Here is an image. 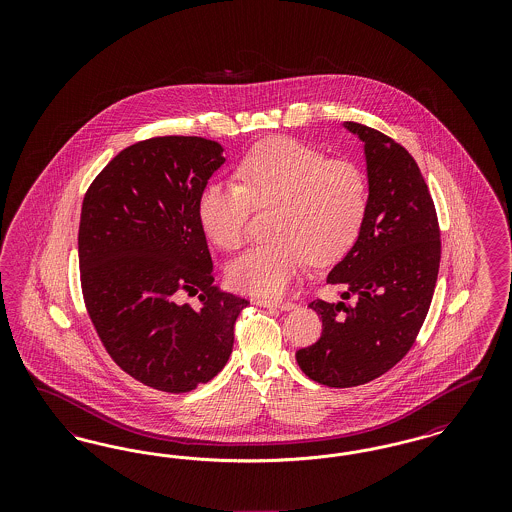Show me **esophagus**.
Returning <instances> with one entry per match:
<instances>
[{
	"mask_svg": "<svg viewBox=\"0 0 512 512\" xmlns=\"http://www.w3.org/2000/svg\"><path fill=\"white\" fill-rule=\"evenodd\" d=\"M255 303L261 305V307H274V309H280V311H290L295 307V303L288 301V299H257Z\"/></svg>",
	"mask_w": 512,
	"mask_h": 512,
	"instance_id": "1",
	"label": "esophagus"
}]
</instances>
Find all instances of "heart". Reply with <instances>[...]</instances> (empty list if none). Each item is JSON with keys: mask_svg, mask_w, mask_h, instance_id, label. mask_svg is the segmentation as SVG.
Instances as JSON below:
<instances>
[{"mask_svg": "<svg viewBox=\"0 0 512 512\" xmlns=\"http://www.w3.org/2000/svg\"><path fill=\"white\" fill-rule=\"evenodd\" d=\"M236 176L240 182H209L201 190L197 219L205 236L236 251L247 240L253 207H274V240L228 265L232 288L278 295L307 261L332 265L357 242L368 209V182L357 163L280 138L251 149Z\"/></svg>", "mask_w": 512, "mask_h": 512, "instance_id": "obj_1", "label": "heart"}]
</instances>
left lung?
Wrapping results in <instances>:
<instances>
[{
	"label": "left lung",
	"instance_id": "8db88e82",
	"mask_svg": "<svg viewBox=\"0 0 512 512\" xmlns=\"http://www.w3.org/2000/svg\"><path fill=\"white\" fill-rule=\"evenodd\" d=\"M343 126L365 144L368 209L357 242L326 278L341 301L309 303L322 336L295 353L299 368L330 388L366 384L409 353L441 259L436 207L413 155L365 124Z\"/></svg>",
	"mask_w": 512,
	"mask_h": 512
}]
</instances>
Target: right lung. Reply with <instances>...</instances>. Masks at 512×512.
Returning a JSON list of instances; mask_svg holds the SVG:
<instances>
[{
    "mask_svg": "<svg viewBox=\"0 0 512 512\" xmlns=\"http://www.w3.org/2000/svg\"><path fill=\"white\" fill-rule=\"evenodd\" d=\"M222 151L197 136L149 138L122 149L84 195L78 263L88 315L111 359L153 390L186 393L213 380L249 305L213 286L197 219ZM182 292L200 305L180 304Z\"/></svg>",
    "mask_w": 512,
    "mask_h": 512,
    "instance_id": "right-lung-1",
    "label": "right lung"
}]
</instances>
